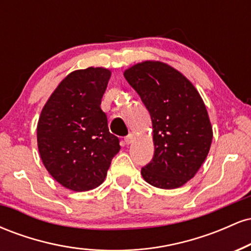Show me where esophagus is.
I'll list each match as a JSON object with an SVG mask.
<instances>
[{
    "label": "esophagus",
    "instance_id": "esophagus-1",
    "mask_svg": "<svg viewBox=\"0 0 251 251\" xmlns=\"http://www.w3.org/2000/svg\"><path fill=\"white\" fill-rule=\"evenodd\" d=\"M125 143L127 144V145H129V144H131L132 142H133V134H128V135H126L125 137Z\"/></svg>",
    "mask_w": 251,
    "mask_h": 251
}]
</instances>
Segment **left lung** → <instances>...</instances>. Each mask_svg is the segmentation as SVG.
<instances>
[{
    "instance_id": "left-lung-1",
    "label": "left lung",
    "mask_w": 251,
    "mask_h": 251,
    "mask_svg": "<svg viewBox=\"0 0 251 251\" xmlns=\"http://www.w3.org/2000/svg\"><path fill=\"white\" fill-rule=\"evenodd\" d=\"M124 76L152 119L154 154L142 169L143 178L155 188H179L197 174L212 142L200 93L183 74L159 61L137 63Z\"/></svg>"
}]
</instances>
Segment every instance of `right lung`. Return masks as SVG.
I'll use <instances>...</instances> for the list:
<instances>
[{"mask_svg":"<svg viewBox=\"0 0 251 251\" xmlns=\"http://www.w3.org/2000/svg\"><path fill=\"white\" fill-rule=\"evenodd\" d=\"M111 72L88 67L68 74L43 106L37 146L45 168L72 191H88L105 180L119 138L109 133L100 108Z\"/></svg>","mask_w":251,"mask_h":251,"instance_id":"obj_1","label":"right lung"}]
</instances>
